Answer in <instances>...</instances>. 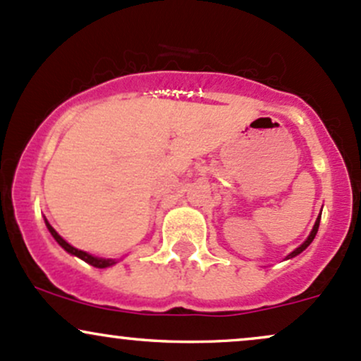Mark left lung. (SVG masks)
<instances>
[{"mask_svg":"<svg viewBox=\"0 0 361 361\" xmlns=\"http://www.w3.org/2000/svg\"><path fill=\"white\" fill-rule=\"evenodd\" d=\"M319 223H320V216H319V217H317V221H315V226H314V229H312L310 236H308V238H307V240H305V243H303V245H300V247H298V248H296V250H295V252H291V253H290V255H288V259H291V257H296V255H298V253H302V252L305 250V248H307V247H308V245H310V243H312V241H314V238H315V235H317V231H319Z\"/></svg>","mask_w":361,"mask_h":361,"instance_id":"1","label":"left lung"}]
</instances>
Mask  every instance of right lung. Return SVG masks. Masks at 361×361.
Listing matches in <instances>:
<instances>
[{
    "mask_svg": "<svg viewBox=\"0 0 361 361\" xmlns=\"http://www.w3.org/2000/svg\"><path fill=\"white\" fill-rule=\"evenodd\" d=\"M46 226H47V229H49V233H51V235H53V238L56 240L58 243L61 245V247L65 248L66 252L71 253V255L78 257V259H82V260H84V262L90 264V265H94V267H99V269L109 267V265H113V264H114V260H111V259H97V257H92V255H89V253H85V252L78 250V248L71 247L70 243H66V241L63 240L61 236H59L56 231H54V228H53V226H51L49 223H47V221H46Z\"/></svg>",
    "mask_w": 361,
    "mask_h": 361,
    "instance_id": "obj_1",
    "label": "right lung"
}]
</instances>
